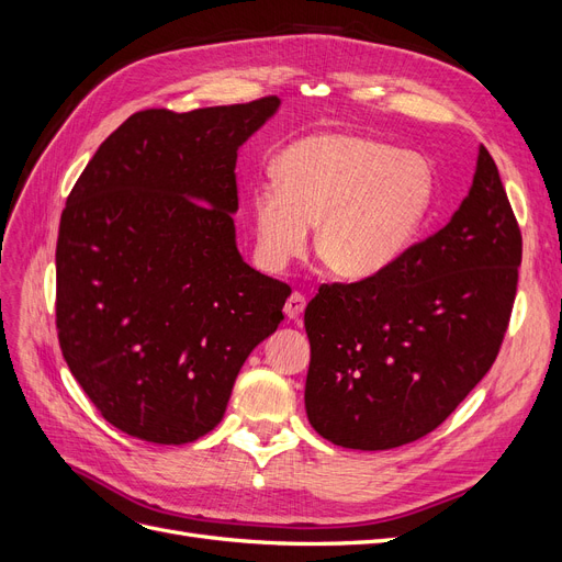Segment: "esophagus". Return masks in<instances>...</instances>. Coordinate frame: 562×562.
Segmentation results:
<instances>
[{
	"instance_id": "34e87169",
	"label": "esophagus",
	"mask_w": 562,
	"mask_h": 562,
	"mask_svg": "<svg viewBox=\"0 0 562 562\" xmlns=\"http://www.w3.org/2000/svg\"><path fill=\"white\" fill-rule=\"evenodd\" d=\"M304 306H306V297L302 293H293L285 300L283 312H285L288 318H297L304 312Z\"/></svg>"
}]
</instances>
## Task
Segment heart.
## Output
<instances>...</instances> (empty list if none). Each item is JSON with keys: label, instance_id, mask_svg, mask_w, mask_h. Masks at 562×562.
Wrapping results in <instances>:
<instances>
[{"label": "heart", "instance_id": "1", "mask_svg": "<svg viewBox=\"0 0 562 562\" xmlns=\"http://www.w3.org/2000/svg\"><path fill=\"white\" fill-rule=\"evenodd\" d=\"M274 177L250 198L260 258L283 267L318 225L316 258L348 281L381 274L409 248L435 190L428 160L362 132L297 139L277 158Z\"/></svg>", "mask_w": 562, "mask_h": 562}]
</instances>
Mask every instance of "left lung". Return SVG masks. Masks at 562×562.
Here are the masks:
<instances>
[{
  "label": "left lung",
  "instance_id": "1",
  "mask_svg": "<svg viewBox=\"0 0 562 562\" xmlns=\"http://www.w3.org/2000/svg\"><path fill=\"white\" fill-rule=\"evenodd\" d=\"M520 256L507 190L481 146L470 195L449 225L372 279L323 283L306 304L312 428L360 451L439 428L499 353Z\"/></svg>",
  "mask_w": 562,
  "mask_h": 562
}]
</instances>
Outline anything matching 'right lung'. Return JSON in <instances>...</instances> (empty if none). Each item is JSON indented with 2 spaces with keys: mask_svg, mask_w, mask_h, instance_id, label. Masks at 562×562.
Segmentation results:
<instances>
[{
  "mask_svg": "<svg viewBox=\"0 0 562 562\" xmlns=\"http://www.w3.org/2000/svg\"><path fill=\"white\" fill-rule=\"evenodd\" d=\"M279 104L134 113L71 188L55 248L57 339L113 428L153 443L204 437L283 321L290 285L241 260L232 221L237 150Z\"/></svg>",
  "mask_w": 562,
  "mask_h": 562,
  "instance_id": "right-lung-1",
  "label": "right lung"
}]
</instances>
